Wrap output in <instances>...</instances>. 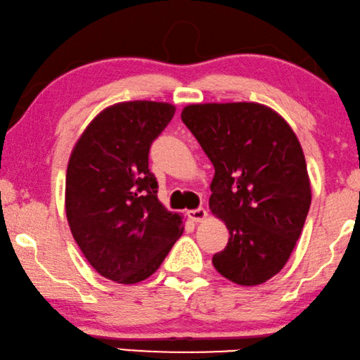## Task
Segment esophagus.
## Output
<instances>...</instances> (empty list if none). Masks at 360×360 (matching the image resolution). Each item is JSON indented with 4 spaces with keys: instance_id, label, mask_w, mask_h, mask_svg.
Masks as SVG:
<instances>
[{
    "instance_id": "obj_1",
    "label": "esophagus",
    "mask_w": 360,
    "mask_h": 360,
    "mask_svg": "<svg viewBox=\"0 0 360 360\" xmlns=\"http://www.w3.org/2000/svg\"><path fill=\"white\" fill-rule=\"evenodd\" d=\"M189 217L192 221H195V224H199V221H204L207 219V210L202 209V207H199V209H194L189 212Z\"/></svg>"
}]
</instances>
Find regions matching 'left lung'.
<instances>
[{
	"label": "left lung",
	"instance_id": "left-lung-1",
	"mask_svg": "<svg viewBox=\"0 0 360 360\" xmlns=\"http://www.w3.org/2000/svg\"><path fill=\"white\" fill-rule=\"evenodd\" d=\"M181 119L214 165L209 207L230 231L214 267L238 285H261L287 264L311 204L300 141L259 103L189 104Z\"/></svg>",
	"mask_w": 360,
	"mask_h": 360
}]
</instances>
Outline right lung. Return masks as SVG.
<instances>
[{"label": "right lung", "instance_id": "right-lung-1", "mask_svg": "<svg viewBox=\"0 0 360 360\" xmlns=\"http://www.w3.org/2000/svg\"><path fill=\"white\" fill-rule=\"evenodd\" d=\"M174 112L173 104L156 101L109 105L91 120L70 155V230L86 261L105 279H148L184 231V217L161 204L148 169L151 141Z\"/></svg>", "mask_w": 360, "mask_h": 360}]
</instances>
